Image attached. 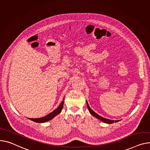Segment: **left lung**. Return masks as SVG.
<instances>
[{
	"label": "left lung",
	"instance_id": "obj_1",
	"mask_svg": "<svg viewBox=\"0 0 150 150\" xmlns=\"http://www.w3.org/2000/svg\"><path fill=\"white\" fill-rule=\"evenodd\" d=\"M87 107H88V110H89L90 113H91L93 116L96 117V118H98V119H99V120L102 121L104 122H105V123H107V124H113V123H114V122H118V121H119V120H117V121H113V120H110V119H105V118H104V117H103L102 116H100L99 115H98L97 113H96L95 112H93L91 108H90V107H89V105H88L87 102Z\"/></svg>",
	"mask_w": 150,
	"mask_h": 150
}]
</instances>
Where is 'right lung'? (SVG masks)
I'll return each mask as SVG.
<instances>
[{"mask_svg":"<svg viewBox=\"0 0 150 150\" xmlns=\"http://www.w3.org/2000/svg\"><path fill=\"white\" fill-rule=\"evenodd\" d=\"M63 104H64V101H63L60 105H59V107L56 108L55 110H54L50 113L49 114L47 115L46 116L43 117H40V118H36V119H34V118H29V119H31V120L34 121V122H38V123H42V122H47L48 121H50L51 120V119L52 118H54L55 116H57L58 114H59V113H60L62 112V110L63 108Z\"/></svg>","mask_w":150,"mask_h":150,"instance_id":"obj_1","label":"right lung"}]
</instances>
